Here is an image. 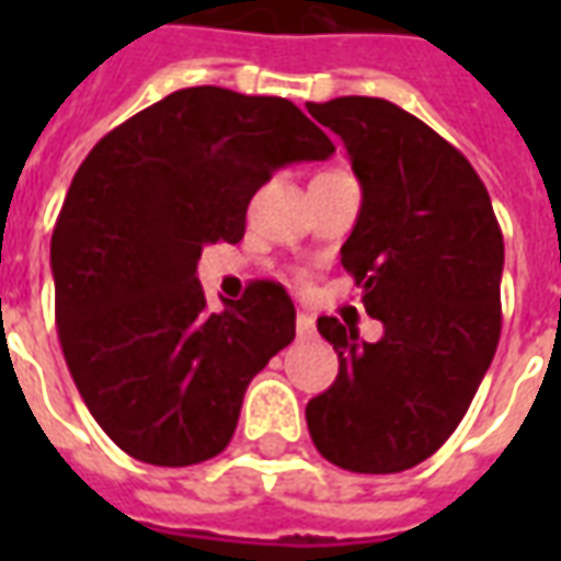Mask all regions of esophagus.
I'll use <instances>...</instances> for the list:
<instances>
[{
	"instance_id": "esophagus-1",
	"label": "esophagus",
	"mask_w": 561,
	"mask_h": 561,
	"mask_svg": "<svg viewBox=\"0 0 561 561\" xmlns=\"http://www.w3.org/2000/svg\"><path fill=\"white\" fill-rule=\"evenodd\" d=\"M297 336H300V340H312V336H316V321H312V316L297 312Z\"/></svg>"
}]
</instances>
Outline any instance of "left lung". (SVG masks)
I'll return each instance as SVG.
<instances>
[{"label": "left lung", "instance_id": "left-lung-1", "mask_svg": "<svg viewBox=\"0 0 561 561\" xmlns=\"http://www.w3.org/2000/svg\"><path fill=\"white\" fill-rule=\"evenodd\" d=\"M306 107L340 135L360 180L342 267L385 324L364 342L340 318H318L340 376L309 400L306 423L333 466L393 474L445 445L493 364L502 228L469 159L417 116L366 95Z\"/></svg>", "mask_w": 561, "mask_h": 561}]
</instances>
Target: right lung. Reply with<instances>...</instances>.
Masks as SVG:
<instances>
[{
  "label": "right lung",
  "mask_w": 561,
  "mask_h": 561,
  "mask_svg": "<svg viewBox=\"0 0 561 561\" xmlns=\"http://www.w3.org/2000/svg\"><path fill=\"white\" fill-rule=\"evenodd\" d=\"M330 152L288 99L188 87L83 159L50 240L56 330L87 409L128 457L176 469L228 447L249 381L294 340V304L257 279L213 312L201 249L240 243L273 171Z\"/></svg>",
  "instance_id": "right-lung-1"
}]
</instances>
